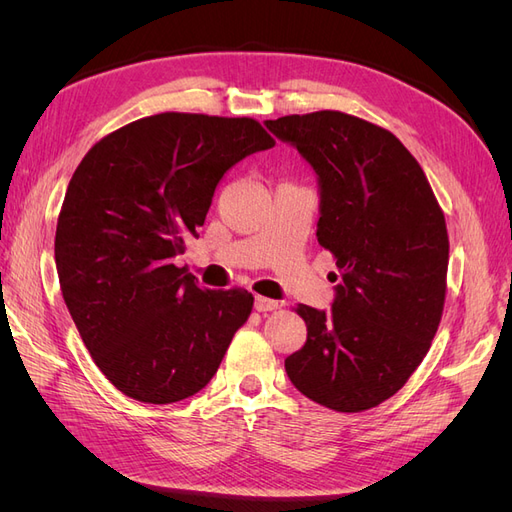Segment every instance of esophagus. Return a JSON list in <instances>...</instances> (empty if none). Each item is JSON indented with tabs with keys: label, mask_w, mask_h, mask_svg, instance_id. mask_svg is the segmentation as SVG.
<instances>
[{
	"label": "esophagus",
	"mask_w": 512,
	"mask_h": 512,
	"mask_svg": "<svg viewBox=\"0 0 512 512\" xmlns=\"http://www.w3.org/2000/svg\"><path fill=\"white\" fill-rule=\"evenodd\" d=\"M280 305H282L280 301H273L267 297H256V301H254V307L258 309V312H273V309H277Z\"/></svg>",
	"instance_id": "obj_1"
}]
</instances>
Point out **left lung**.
Returning a JSON list of instances; mask_svg holds the SVG:
<instances>
[{
  "instance_id": "obj_1",
  "label": "left lung",
  "mask_w": 512,
  "mask_h": 512,
  "mask_svg": "<svg viewBox=\"0 0 512 512\" xmlns=\"http://www.w3.org/2000/svg\"><path fill=\"white\" fill-rule=\"evenodd\" d=\"M265 123L314 166L316 237L342 273L331 312L297 305L307 342L286 359V374L324 408H376L408 382L438 331L448 271L444 213L421 164L376 123L339 111Z\"/></svg>"
}]
</instances>
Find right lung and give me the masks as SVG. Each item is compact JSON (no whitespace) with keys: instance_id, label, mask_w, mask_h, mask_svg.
I'll use <instances>...</instances> for the list:
<instances>
[{"instance_id":"obj_1","label":"right lung","mask_w":512,"mask_h":512,"mask_svg":"<svg viewBox=\"0 0 512 512\" xmlns=\"http://www.w3.org/2000/svg\"><path fill=\"white\" fill-rule=\"evenodd\" d=\"M273 145L252 117L160 113L106 134L76 166L55 232L59 286L123 395L192 397L250 318L252 292L198 288L173 258L198 237L226 170Z\"/></svg>"}]
</instances>
